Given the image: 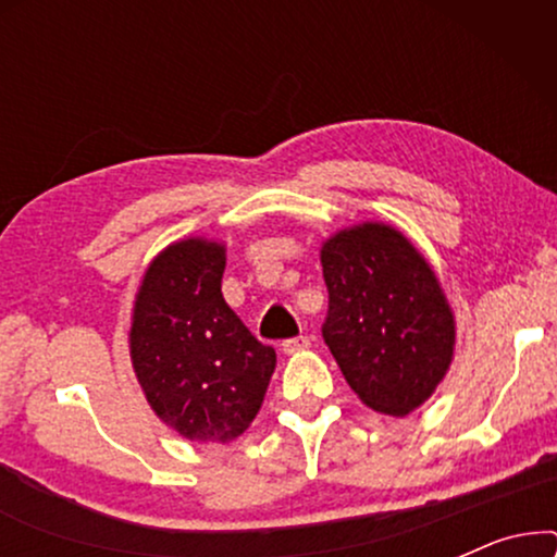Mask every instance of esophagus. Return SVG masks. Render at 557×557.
<instances>
[{"label":"esophagus","mask_w":557,"mask_h":557,"mask_svg":"<svg viewBox=\"0 0 557 557\" xmlns=\"http://www.w3.org/2000/svg\"><path fill=\"white\" fill-rule=\"evenodd\" d=\"M311 345L309 337H304V334H299V337H292V339H284L281 342V349H284V355H296V352H304Z\"/></svg>","instance_id":"esophagus-1"}]
</instances>
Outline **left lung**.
Wrapping results in <instances>:
<instances>
[{"instance_id": "1", "label": "left lung", "mask_w": 557, "mask_h": 557, "mask_svg": "<svg viewBox=\"0 0 557 557\" xmlns=\"http://www.w3.org/2000/svg\"><path fill=\"white\" fill-rule=\"evenodd\" d=\"M330 307L322 337L364 406L416 410L454 357V317L436 273L391 225L342 231L322 248Z\"/></svg>"}]
</instances>
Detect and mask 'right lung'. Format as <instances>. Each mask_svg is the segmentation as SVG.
<instances>
[{
    "mask_svg": "<svg viewBox=\"0 0 557 557\" xmlns=\"http://www.w3.org/2000/svg\"><path fill=\"white\" fill-rule=\"evenodd\" d=\"M225 248L189 238L151 261L134 304L132 362L149 406L189 441L227 444L261 408L276 352L220 292Z\"/></svg>",
    "mask_w": 557,
    "mask_h": 557,
    "instance_id": "add662e5",
    "label": "right lung"
}]
</instances>
